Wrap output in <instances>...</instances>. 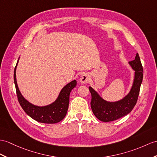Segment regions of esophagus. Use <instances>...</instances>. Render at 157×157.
I'll use <instances>...</instances> for the list:
<instances>
[{"label":"esophagus","instance_id":"34e87169","mask_svg":"<svg viewBox=\"0 0 157 157\" xmlns=\"http://www.w3.org/2000/svg\"><path fill=\"white\" fill-rule=\"evenodd\" d=\"M90 80V76L88 73H83L80 77V82L82 84L88 83Z\"/></svg>","mask_w":157,"mask_h":157}]
</instances>
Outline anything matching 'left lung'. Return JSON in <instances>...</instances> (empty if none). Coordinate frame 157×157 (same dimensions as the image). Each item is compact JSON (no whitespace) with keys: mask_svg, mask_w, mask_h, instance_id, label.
I'll return each instance as SVG.
<instances>
[{"mask_svg":"<svg viewBox=\"0 0 157 157\" xmlns=\"http://www.w3.org/2000/svg\"><path fill=\"white\" fill-rule=\"evenodd\" d=\"M128 64L135 71L134 80L129 93L121 100L114 102L106 101L93 88L89 87L92 96L91 109L98 120L102 122L117 120L131 113L135 106L143 78V68L138 53L135 60L130 61Z\"/></svg>","mask_w":157,"mask_h":157,"instance_id":"8db88e82","label":"left lung"}]
</instances>
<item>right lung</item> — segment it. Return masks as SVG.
Returning a JSON list of instances; mask_svg holds the SVG:
<instances>
[{
	"mask_svg": "<svg viewBox=\"0 0 157 157\" xmlns=\"http://www.w3.org/2000/svg\"><path fill=\"white\" fill-rule=\"evenodd\" d=\"M19 58L14 71V81L16 86L18 100L24 111L29 117L36 121L42 123L54 124L59 123L65 117L68 105H69V96L71 90L76 86V81H72L61 89L58 97L56 100L46 106H36L29 102L22 96L17 82L16 70Z\"/></svg>",
	"mask_w": 157,
	"mask_h": 157,
	"instance_id": "obj_1",
	"label": "right lung"
}]
</instances>
